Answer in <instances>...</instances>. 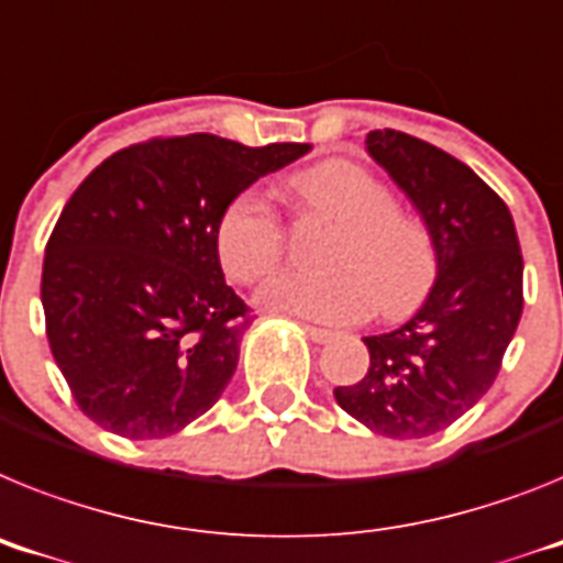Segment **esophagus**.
<instances>
[{"instance_id":"1","label":"esophagus","mask_w":563,"mask_h":563,"mask_svg":"<svg viewBox=\"0 0 563 563\" xmlns=\"http://www.w3.org/2000/svg\"><path fill=\"white\" fill-rule=\"evenodd\" d=\"M305 330H307V335H310V339H313V341H319V344H328V341L335 339L333 330L316 328V324H305Z\"/></svg>"}]
</instances>
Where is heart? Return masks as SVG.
<instances>
[{
    "label": "heart",
    "instance_id": "1",
    "mask_svg": "<svg viewBox=\"0 0 563 563\" xmlns=\"http://www.w3.org/2000/svg\"><path fill=\"white\" fill-rule=\"evenodd\" d=\"M301 219L333 224L321 267L285 273L258 290V305L278 316L350 324L376 307L384 319L416 313L439 282V247L416 216L396 208L382 179L347 158H324L287 185ZM287 230L258 196L239 194L216 222V256L228 278L253 285L282 264Z\"/></svg>",
    "mask_w": 563,
    "mask_h": 563
}]
</instances>
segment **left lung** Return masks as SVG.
<instances>
[{
    "label": "left lung",
    "instance_id": "8db88e82",
    "mask_svg": "<svg viewBox=\"0 0 563 563\" xmlns=\"http://www.w3.org/2000/svg\"><path fill=\"white\" fill-rule=\"evenodd\" d=\"M367 151L424 216L439 282L405 328L367 335V376L335 387L355 421L424 439L493 387L523 310V258L510 208L464 162L401 131H369Z\"/></svg>",
    "mask_w": 563,
    "mask_h": 563
}]
</instances>
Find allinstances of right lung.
Segmentation results:
<instances>
[{"label":"right lung","instance_id":"right-lung-1","mask_svg":"<svg viewBox=\"0 0 563 563\" xmlns=\"http://www.w3.org/2000/svg\"><path fill=\"white\" fill-rule=\"evenodd\" d=\"M310 144L213 133L122 147L67 199L42 264L51 353L79 410L124 439H165L219 401L253 310L228 287L216 222Z\"/></svg>","mask_w":563,"mask_h":563}]
</instances>
